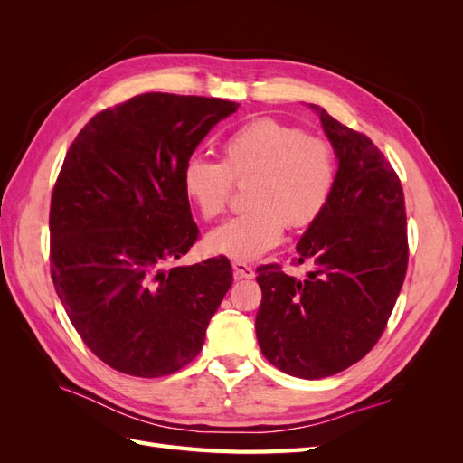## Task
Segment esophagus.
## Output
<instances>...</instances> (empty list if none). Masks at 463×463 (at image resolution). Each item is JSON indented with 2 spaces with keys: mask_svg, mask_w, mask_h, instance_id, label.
Instances as JSON below:
<instances>
[{
  "mask_svg": "<svg viewBox=\"0 0 463 463\" xmlns=\"http://www.w3.org/2000/svg\"><path fill=\"white\" fill-rule=\"evenodd\" d=\"M233 274H235V278H247V279H250V278H255V270L250 269L249 264H245V262H240V260H233Z\"/></svg>",
  "mask_w": 463,
  "mask_h": 463,
  "instance_id": "1",
  "label": "esophagus"
}]
</instances>
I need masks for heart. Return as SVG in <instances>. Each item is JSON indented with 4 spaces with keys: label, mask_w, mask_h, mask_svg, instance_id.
I'll list each match as a JSON object with an SVG mask.
<instances>
[{
    "label": "heart",
    "mask_w": 463,
    "mask_h": 463,
    "mask_svg": "<svg viewBox=\"0 0 463 463\" xmlns=\"http://www.w3.org/2000/svg\"><path fill=\"white\" fill-rule=\"evenodd\" d=\"M181 184L204 220L226 213L233 184H250L249 213L206 237L213 253L249 262L274 249L284 228L303 230L322 214L335 185V156L322 138L264 118L226 138L222 162L189 158Z\"/></svg>",
    "instance_id": "obj_1"
}]
</instances>
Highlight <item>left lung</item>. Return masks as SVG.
Returning <instances> with one entry per match:
<instances>
[{
  "label": "left lung",
  "mask_w": 463,
  "mask_h": 463,
  "mask_svg": "<svg viewBox=\"0 0 463 463\" xmlns=\"http://www.w3.org/2000/svg\"><path fill=\"white\" fill-rule=\"evenodd\" d=\"M338 158L322 214L303 233L299 279L262 264L255 320L262 355L291 376L317 381L365 357L381 338L408 270V226L400 177L371 138L311 104Z\"/></svg>",
  "instance_id": "1"
}]
</instances>
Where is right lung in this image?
<instances>
[{
    "instance_id": "obj_1",
    "label": "right lung",
    "mask_w": 463,
    "mask_h": 463,
    "mask_svg": "<svg viewBox=\"0 0 463 463\" xmlns=\"http://www.w3.org/2000/svg\"><path fill=\"white\" fill-rule=\"evenodd\" d=\"M240 104L146 92L96 114L67 150L50 206V269L90 352L158 378L199 355L233 282L226 257L165 269L199 237L184 165Z\"/></svg>"
}]
</instances>
